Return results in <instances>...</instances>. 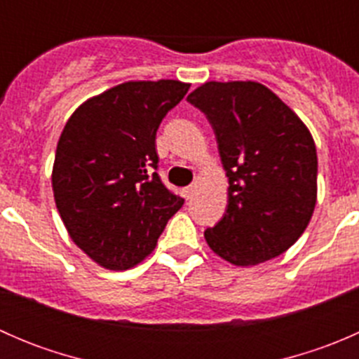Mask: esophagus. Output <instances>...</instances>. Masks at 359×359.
I'll return each instance as SVG.
<instances>
[{"label": "esophagus", "mask_w": 359, "mask_h": 359, "mask_svg": "<svg viewBox=\"0 0 359 359\" xmlns=\"http://www.w3.org/2000/svg\"><path fill=\"white\" fill-rule=\"evenodd\" d=\"M184 194H186L187 200H193V198L196 196V184H191V186H187L186 189H184Z\"/></svg>", "instance_id": "esophagus-1"}]
</instances>
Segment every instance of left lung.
Here are the masks:
<instances>
[{"instance_id":"8db88e82","label":"left lung","mask_w":359,"mask_h":359,"mask_svg":"<svg viewBox=\"0 0 359 359\" xmlns=\"http://www.w3.org/2000/svg\"><path fill=\"white\" fill-rule=\"evenodd\" d=\"M215 133L229 179L227 210L205 231L234 266H255L302 236L316 205L318 156L307 126L255 81H208L187 95Z\"/></svg>"}]
</instances>
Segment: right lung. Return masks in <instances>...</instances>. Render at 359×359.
<instances>
[{
    "label": "right lung",
    "mask_w": 359,
    "mask_h": 359,
    "mask_svg": "<svg viewBox=\"0 0 359 359\" xmlns=\"http://www.w3.org/2000/svg\"><path fill=\"white\" fill-rule=\"evenodd\" d=\"M187 90L175 79L121 83L64 126L52 172L57 210L71 240L106 269L142 262L184 205L156 173V132Z\"/></svg>",
    "instance_id": "1"
}]
</instances>
